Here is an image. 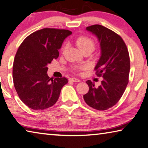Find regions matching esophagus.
<instances>
[{
    "instance_id": "esophagus-1",
    "label": "esophagus",
    "mask_w": 148,
    "mask_h": 148,
    "mask_svg": "<svg viewBox=\"0 0 148 148\" xmlns=\"http://www.w3.org/2000/svg\"><path fill=\"white\" fill-rule=\"evenodd\" d=\"M70 81L72 82H75V83H78V82H80V80L77 78H75V77H72V78L69 79Z\"/></svg>"
}]
</instances>
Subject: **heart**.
<instances>
[{
  "label": "heart",
  "mask_w": 148,
  "mask_h": 148,
  "mask_svg": "<svg viewBox=\"0 0 148 148\" xmlns=\"http://www.w3.org/2000/svg\"><path fill=\"white\" fill-rule=\"evenodd\" d=\"M76 44L77 47L81 51L86 49V48H92L94 49V42L90 38L81 36L77 38L76 40ZM66 48V45H64V49Z\"/></svg>",
  "instance_id": "1"
}]
</instances>
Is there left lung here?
<instances>
[{
    "label": "left lung",
    "instance_id": "obj_1",
    "mask_svg": "<svg viewBox=\"0 0 148 148\" xmlns=\"http://www.w3.org/2000/svg\"><path fill=\"white\" fill-rule=\"evenodd\" d=\"M100 42V58L95 67L97 76H102L101 85L95 87L87 81L88 93L83 96L90 107L103 111L113 107L121 98L129 83L130 58L127 46L117 33L101 25L86 28Z\"/></svg>",
    "mask_w": 148,
    "mask_h": 148
}]
</instances>
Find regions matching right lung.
<instances>
[{
	"label": "right lung",
	"mask_w": 148,
	"mask_h": 148,
	"mask_svg": "<svg viewBox=\"0 0 148 148\" xmlns=\"http://www.w3.org/2000/svg\"><path fill=\"white\" fill-rule=\"evenodd\" d=\"M71 31L45 28L25 38L13 65L14 84L18 96L29 108L42 110L54 105L67 79L50 78L47 65L59 56L58 50Z\"/></svg>",
	"instance_id": "right-lung-1"
}]
</instances>
